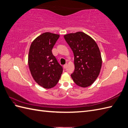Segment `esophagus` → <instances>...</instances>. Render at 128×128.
<instances>
[{
	"mask_svg": "<svg viewBox=\"0 0 128 128\" xmlns=\"http://www.w3.org/2000/svg\"><path fill=\"white\" fill-rule=\"evenodd\" d=\"M67 66H68V64H65L64 65V68H65V69H66V68H67Z\"/></svg>",
	"mask_w": 128,
	"mask_h": 128,
	"instance_id": "1",
	"label": "esophagus"
}]
</instances>
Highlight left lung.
Returning a JSON list of instances; mask_svg holds the SVG:
<instances>
[{
  "instance_id": "obj_1",
  "label": "left lung",
  "mask_w": 128,
  "mask_h": 128,
  "mask_svg": "<svg viewBox=\"0 0 128 128\" xmlns=\"http://www.w3.org/2000/svg\"><path fill=\"white\" fill-rule=\"evenodd\" d=\"M64 37L74 55L75 70L71 78L80 87H87L96 81L102 68V59L98 44L81 32L68 34Z\"/></svg>"
}]
</instances>
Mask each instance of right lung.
Listing matches in <instances>:
<instances>
[{"label":"right lung","instance_id":"1","mask_svg":"<svg viewBox=\"0 0 128 128\" xmlns=\"http://www.w3.org/2000/svg\"><path fill=\"white\" fill-rule=\"evenodd\" d=\"M59 38V35L44 32L32 41L29 49V70L35 82L44 88L54 87L63 72V67L52 52Z\"/></svg>","mask_w":128,"mask_h":128}]
</instances>
